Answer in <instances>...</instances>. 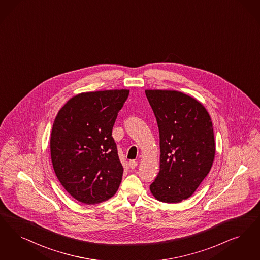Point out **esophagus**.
Wrapping results in <instances>:
<instances>
[{"mask_svg":"<svg viewBox=\"0 0 260 260\" xmlns=\"http://www.w3.org/2000/svg\"><path fill=\"white\" fill-rule=\"evenodd\" d=\"M128 166H129V167H131L132 169H135V167H137V161H135V160H129Z\"/></svg>","mask_w":260,"mask_h":260,"instance_id":"obj_1","label":"esophagus"}]
</instances>
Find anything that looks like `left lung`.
I'll return each instance as SVG.
<instances>
[{
	"label": "left lung",
	"mask_w": 260,
	"mask_h": 260,
	"mask_svg": "<svg viewBox=\"0 0 260 260\" xmlns=\"http://www.w3.org/2000/svg\"><path fill=\"white\" fill-rule=\"evenodd\" d=\"M159 132V172L150 190L178 203L190 198L213 166L216 145L211 117L197 99L179 91L145 90Z\"/></svg>",
	"instance_id": "left-lung-1"
}]
</instances>
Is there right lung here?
Returning a JSON list of instances; mask_svg holds the SVG:
<instances>
[{"label": "right lung", "mask_w": 260, "mask_h": 260, "mask_svg": "<svg viewBox=\"0 0 260 260\" xmlns=\"http://www.w3.org/2000/svg\"><path fill=\"white\" fill-rule=\"evenodd\" d=\"M129 90L76 94L59 110L50 137L55 174L77 201L98 204L112 198L124 172L112 128Z\"/></svg>", "instance_id": "obj_1"}]
</instances>
